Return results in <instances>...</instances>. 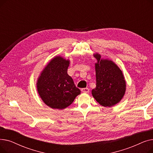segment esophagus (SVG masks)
Returning <instances> with one entry per match:
<instances>
[{"label":"esophagus","instance_id":"34e87169","mask_svg":"<svg viewBox=\"0 0 153 153\" xmlns=\"http://www.w3.org/2000/svg\"><path fill=\"white\" fill-rule=\"evenodd\" d=\"M81 91L82 92L88 93V92H89V88H82V89H81Z\"/></svg>","mask_w":153,"mask_h":153}]
</instances>
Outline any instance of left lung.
Returning <instances> with one entry per match:
<instances>
[{
  "label": "left lung",
  "instance_id": "left-lung-1",
  "mask_svg": "<svg viewBox=\"0 0 153 153\" xmlns=\"http://www.w3.org/2000/svg\"><path fill=\"white\" fill-rule=\"evenodd\" d=\"M96 87L92 91L94 99L103 107H112L123 98L126 82L122 71L111 61L102 59L99 54L94 55Z\"/></svg>",
  "mask_w": 153,
  "mask_h": 153
}]
</instances>
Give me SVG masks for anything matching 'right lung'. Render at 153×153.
Segmentation results:
<instances>
[{
  "label": "right lung",
  "mask_w": 153,
  "mask_h": 153,
  "mask_svg": "<svg viewBox=\"0 0 153 153\" xmlns=\"http://www.w3.org/2000/svg\"><path fill=\"white\" fill-rule=\"evenodd\" d=\"M69 61L54 58L42 71L37 82L38 94L45 104L54 109H64L73 102L81 91L68 74Z\"/></svg>",
  "instance_id": "obj_1"
}]
</instances>
